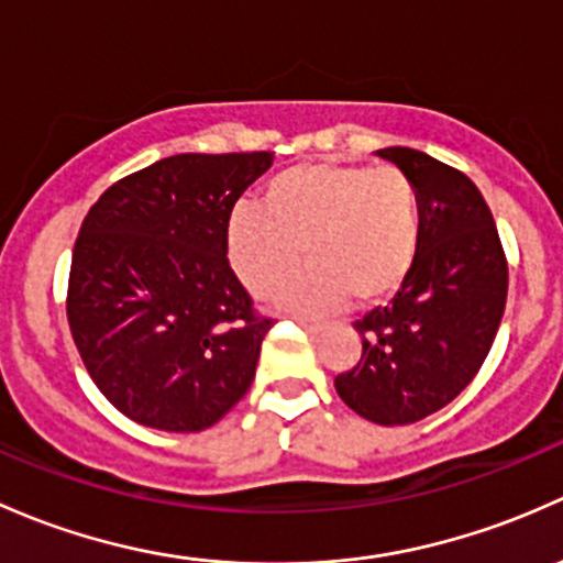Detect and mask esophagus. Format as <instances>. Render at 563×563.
<instances>
[{
    "label": "esophagus",
    "mask_w": 563,
    "mask_h": 563,
    "mask_svg": "<svg viewBox=\"0 0 563 563\" xmlns=\"http://www.w3.org/2000/svg\"><path fill=\"white\" fill-rule=\"evenodd\" d=\"M295 322H298L300 328L309 330V333H320V330L324 328L322 322H317V320H306V317H295Z\"/></svg>",
    "instance_id": "34e87169"
}]
</instances>
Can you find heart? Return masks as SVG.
Wrapping results in <instances>:
<instances>
[{"mask_svg": "<svg viewBox=\"0 0 563 563\" xmlns=\"http://www.w3.org/2000/svg\"><path fill=\"white\" fill-rule=\"evenodd\" d=\"M422 202L398 167L306 162L268 178L260 208L239 206L224 243L249 292L268 298L300 265L303 276L276 298L295 311H330L355 300H390L415 271Z\"/></svg>", "mask_w": 563, "mask_h": 563, "instance_id": "heart-1", "label": "heart"}]
</instances>
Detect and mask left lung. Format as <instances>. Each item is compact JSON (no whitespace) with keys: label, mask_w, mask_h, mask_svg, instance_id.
I'll return each instance as SVG.
<instances>
[{"label":"left lung","mask_w":563,"mask_h":563,"mask_svg":"<svg viewBox=\"0 0 563 563\" xmlns=\"http://www.w3.org/2000/svg\"><path fill=\"white\" fill-rule=\"evenodd\" d=\"M376 154L420 192V254L390 306L355 322L363 355L333 385L376 426H409L448 407L488 357L507 303V257L472 178L415 148Z\"/></svg>","instance_id":"obj_1"}]
</instances>
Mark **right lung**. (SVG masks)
<instances>
[{
  "instance_id": "obj_1",
  "label": "right lung",
  "mask_w": 563,
  "mask_h": 563,
  "mask_svg": "<svg viewBox=\"0 0 563 563\" xmlns=\"http://www.w3.org/2000/svg\"><path fill=\"white\" fill-rule=\"evenodd\" d=\"M271 162V152L167 156L86 213L67 322L95 385L130 420L202 431L252 387L274 320L230 268L224 228Z\"/></svg>"
}]
</instances>
